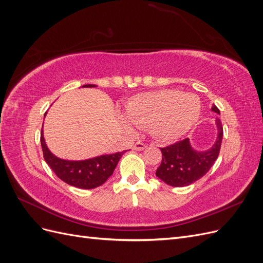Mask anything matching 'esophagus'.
<instances>
[{
	"label": "esophagus",
	"mask_w": 263,
	"mask_h": 263,
	"mask_svg": "<svg viewBox=\"0 0 263 263\" xmlns=\"http://www.w3.org/2000/svg\"><path fill=\"white\" fill-rule=\"evenodd\" d=\"M147 146L144 144V142H141V141H137L136 144L134 145V150H137V151H141V150H144L145 148H146Z\"/></svg>",
	"instance_id": "1"
}]
</instances>
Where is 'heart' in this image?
I'll list each match as a JSON object with an SVG mask.
<instances>
[{
	"instance_id": "heart-1",
	"label": "heart",
	"mask_w": 263,
	"mask_h": 263,
	"mask_svg": "<svg viewBox=\"0 0 263 263\" xmlns=\"http://www.w3.org/2000/svg\"><path fill=\"white\" fill-rule=\"evenodd\" d=\"M128 121L140 129L150 128L164 141L179 139L201 115V100L195 94L178 90H160L139 94L125 107Z\"/></svg>"
}]
</instances>
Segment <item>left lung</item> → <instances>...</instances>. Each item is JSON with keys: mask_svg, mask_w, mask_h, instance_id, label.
I'll use <instances>...</instances> for the list:
<instances>
[{"mask_svg": "<svg viewBox=\"0 0 263 263\" xmlns=\"http://www.w3.org/2000/svg\"><path fill=\"white\" fill-rule=\"evenodd\" d=\"M212 110L219 114V109L215 105H213ZM216 125L217 138L209 150H194L189 138L160 148L162 161L156 171V176L166 184L176 187L187 186L204 177L219 155L222 140V125L219 118H216Z\"/></svg>", "mask_w": 263, "mask_h": 263, "instance_id": "left-lung-1", "label": "left lung"}]
</instances>
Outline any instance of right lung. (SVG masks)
Listing matches in <instances>:
<instances>
[{
	"label": "right lung",
	"mask_w": 263,
	"mask_h": 263,
	"mask_svg": "<svg viewBox=\"0 0 263 263\" xmlns=\"http://www.w3.org/2000/svg\"><path fill=\"white\" fill-rule=\"evenodd\" d=\"M94 84H85L82 87H94ZM46 115V114H45ZM41 144L44 159L60 180L67 184L79 189H94L102 185L112 176L119 159L125 151L110 155H103L81 161H70L55 157L47 147L44 132L41 133Z\"/></svg>",
	"instance_id": "1"
}]
</instances>
